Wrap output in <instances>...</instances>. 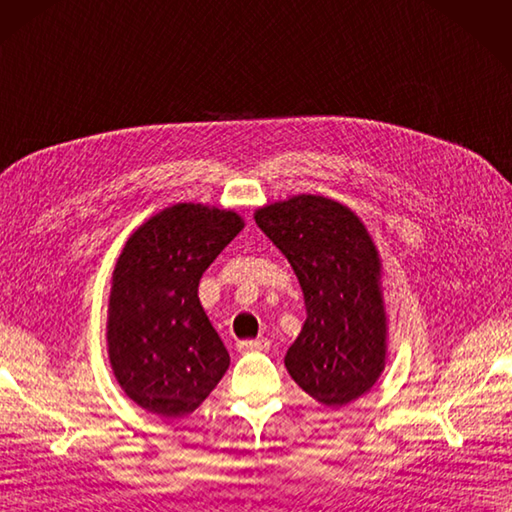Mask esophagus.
I'll list each match as a JSON object with an SVG mask.
<instances>
[{
	"label": "esophagus",
	"instance_id": "34e87169",
	"mask_svg": "<svg viewBox=\"0 0 512 512\" xmlns=\"http://www.w3.org/2000/svg\"><path fill=\"white\" fill-rule=\"evenodd\" d=\"M270 342L266 337H259V339H242V342L235 344L238 352H259V350H268Z\"/></svg>",
	"mask_w": 512,
	"mask_h": 512
}]
</instances>
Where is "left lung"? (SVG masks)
Masks as SVG:
<instances>
[{
	"mask_svg": "<svg viewBox=\"0 0 512 512\" xmlns=\"http://www.w3.org/2000/svg\"><path fill=\"white\" fill-rule=\"evenodd\" d=\"M257 227L290 261L307 320L285 368L311 398L342 406L368 391L385 365V309L376 248L363 222L324 196L261 207Z\"/></svg>",
	"mask_w": 512,
	"mask_h": 512,
	"instance_id": "1",
	"label": "left lung"
}]
</instances>
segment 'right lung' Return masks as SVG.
<instances>
[{
	"label": "right lung",
	"instance_id": "1",
	"mask_svg": "<svg viewBox=\"0 0 512 512\" xmlns=\"http://www.w3.org/2000/svg\"><path fill=\"white\" fill-rule=\"evenodd\" d=\"M242 227L235 212L179 203L138 227L116 261L110 363L127 396L157 417L192 413L229 368L199 281Z\"/></svg>",
	"mask_w": 512,
	"mask_h": 512
}]
</instances>
